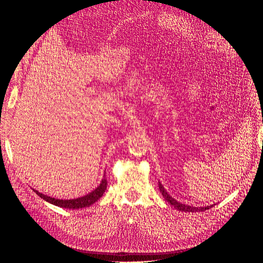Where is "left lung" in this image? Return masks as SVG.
I'll use <instances>...</instances> for the list:
<instances>
[{
  "label": "left lung",
  "mask_w": 263,
  "mask_h": 263,
  "mask_svg": "<svg viewBox=\"0 0 263 263\" xmlns=\"http://www.w3.org/2000/svg\"><path fill=\"white\" fill-rule=\"evenodd\" d=\"M158 185H159V190H160V192L162 194V196L165 198V201L170 203V205L174 206V209L181 211V212H189V213H194V212H204L206 210H210L211 208H213L214 205H210V206H205V208H195V206H190V205H185V204H182L180 202H178L177 200H174V198L166 192L165 189L163 187V185L161 184L160 181H158Z\"/></svg>",
  "instance_id": "left-lung-1"
}]
</instances>
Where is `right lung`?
I'll return each instance as SVG.
<instances>
[{"label":"right lung","mask_w":263,"mask_h":263,"mask_svg":"<svg viewBox=\"0 0 263 263\" xmlns=\"http://www.w3.org/2000/svg\"><path fill=\"white\" fill-rule=\"evenodd\" d=\"M105 177V174H104ZM103 177L100 185L95 189L94 191H92L91 193L86 194L84 196L78 197V198H71V200H59V198H54V197H50L48 195H45L38 191L34 190L36 194L38 196H41L43 200H45L46 202H48L50 204H53L55 206H59V208H63V209H72V210H78V209H83V208H87V206H91L93 203L97 202L100 197H102V195L104 194L106 186H107V180Z\"/></svg>","instance_id":"add662e5"}]
</instances>
